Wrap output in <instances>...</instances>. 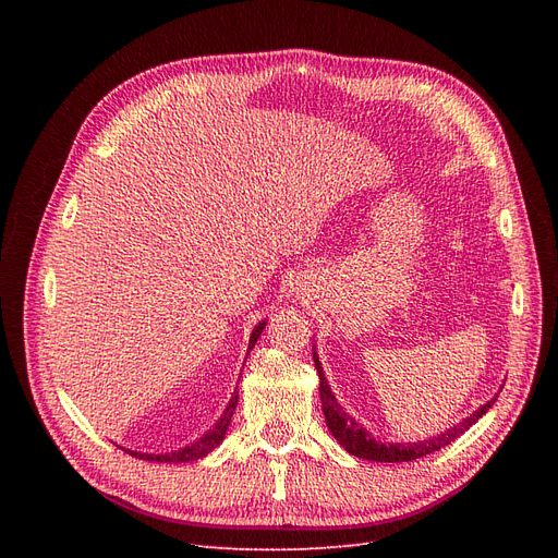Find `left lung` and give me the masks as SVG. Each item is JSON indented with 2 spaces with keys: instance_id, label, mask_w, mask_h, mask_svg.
Wrapping results in <instances>:
<instances>
[{
  "instance_id": "obj_1",
  "label": "left lung",
  "mask_w": 558,
  "mask_h": 558,
  "mask_svg": "<svg viewBox=\"0 0 558 558\" xmlns=\"http://www.w3.org/2000/svg\"><path fill=\"white\" fill-rule=\"evenodd\" d=\"M312 355H314V366H316V373H318L320 407H324V416H326L328 429L332 432V436L337 438L339 446L345 452L355 454L360 459H368V461L400 463V461H414V459H421L425 454H432L436 450H441V448L450 446L454 438H459L468 427H473L488 412V409L495 404V400H497V393H495L486 404L477 407L471 416H465L461 423L452 425L450 429H446L441 434L423 438V441H414V444H385V441H377V438L362 423H357L348 412H343V407L337 402V398H335V393H332V389L328 385L324 366H320V362H318L316 348L312 350Z\"/></svg>"
}]
</instances>
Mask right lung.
Returning <instances> with one entry per match:
<instances>
[{"mask_svg":"<svg viewBox=\"0 0 558 558\" xmlns=\"http://www.w3.org/2000/svg\"><path fill=\"white\" fill-rule=\"evenodd\" d=\"M264 326H267V320H262V324H257V326H255V330L251 332V339H248V353L253 350L255 341L259 339V335H262ZM248 353H246V355H248ZM238 393H240V391H234V393H232V398H230L228 407L223 409V416H221V418H219V421H217L208 432H205L201 438H196L194 444H190V446H185V448H181V450L162 452V454L135 452V450H126V452H129V454H133V457H137V459H144V461H158V463H190V461L203 459L205 454L213 452V450L223 441V436H226L228 425H230V418H232V414H234V407H238V398H240Z\"/></svg>","mask_w":558,"mask_h":558,"instance_id":"add662e5","label":"right lung"}]
</instances>
